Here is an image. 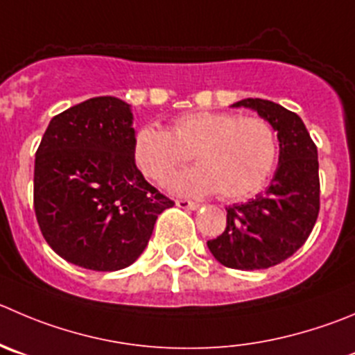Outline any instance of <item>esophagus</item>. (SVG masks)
I'll return each instance as SVG.
<instances>
[{
    "label": "esophagus",
    "instance_id": "34e87169",
    "mask_svg": "<svg viewBox=\"0 0 355 355\" xmlns=\"http://www.w3.org/2000/svg\"><path fill=\"white\" fill-rule=\"evenodd\" d=\"M175 205L181 209H190V211H195V209L200 207L197 202H191V200H175Z\"/></svg>",
    "mask_w": 355,
    "mask_h": 355
}]
</instances>
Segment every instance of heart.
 <instances>
[{"mask_svg": "<svg viewBox=\"0 0 355 355\" xmlns=\"http://www.w3.org/2000/svg\"><path fill=\"white\" fill-rule=\"evenodd\" d=\"M132 151L139 171L153 181H164L191 153L198 165L171 175L168 190L181 195L218 191L221 198L237 200L265 184L279 144L263 118L204 110L178 116L168 132L146 125L136 134Z\"/></svg>", "mask_w": 355, "mask_h": 355, "instance_id": "obj_1", "label": "heart"}]
</instances>
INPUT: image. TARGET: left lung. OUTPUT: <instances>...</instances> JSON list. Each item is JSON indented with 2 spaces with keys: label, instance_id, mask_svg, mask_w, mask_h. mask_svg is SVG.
<instances>
[{
  "label": "left lung",
  "instance_id": "8db88e82",
  "mask_svg": "<svg viewBox=\"0 0 355 355\" xmlns=\"http://www.w3.org/2000/svg\"><path fill=\"white\" fill-rule=\"evenodd\" d=\"M232 106L249 107L272 125L279 165L263 193L226 209L225 232L207 241V248L228 268H270L295 254L317 221V148L302 118L281 104L249 97Z\"/></svg>",
  "mask_w": 355,
  "mask_h": 355
}]
</instances>
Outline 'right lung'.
I'll list each match as a JSON object with an SVG mask.
<instances>
[{"instance_id":"right-lung-1","label":"right lung","mask_w":355,"mask_h":355,"mask_svg":"<svg viewBox=\"0 0 355 355\" xmlns=\"http://www.w3.org/2000/svg\"><path fill=\"white\" fill-rule=\"evenodd\" d=\"M130 104L103 96L53 116L36 151L35 212L50 248L73 265L114 272L132 265L155 221L174 202L134 160Z\"/></svg>"}]
</instances>
